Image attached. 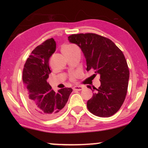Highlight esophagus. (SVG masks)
<instances>
[{"mask_svg":"<svg viewBox=\"0 0 148 148\" xmlns=\"http://www.w3.org/2000/svg\"><path fill=\"white\" fill-rule=\"evenodd\" d=\"M82 89H83V87L82 86H76L73 88V90H74V91H80V90H81Z\"/></svg>","mask_w":148,"mask_h":148,"instance_id":"34e87169","label":"esophagus"}]
</instances>
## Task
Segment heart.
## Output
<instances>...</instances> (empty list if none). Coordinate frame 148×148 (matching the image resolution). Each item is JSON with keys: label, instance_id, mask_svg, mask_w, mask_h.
<instances>
[{"label": "heart", "instance_id": "1", "mask_svg": "<svg viewBox=\"0 0 148 148\" xmlns=\"http://www.w3.org/2000/svg\"><path fill=\"white\" fill-rule=\"evenodd\" d=\"M71 47V46H65L64 47ZM74 79V76L72 75V76H71V79Z\"/></svg>", "mask_w": 148, "mask_h": 148}]
</instances>
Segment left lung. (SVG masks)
I'll list each match as a JSON object with an SVG mask.
<instances>
[{"instance_id": "left-lung-1", "label": "left lung", "mask_w": 148, "mask_h": 148, "mask_svg": "<svg viewBox=\"0 0 148 148\" xmlns=\"http://www.w3.org/2000/svg\"><path fill=\"white\" fill-rule=\"evenodd\" d=\"M69 42L81 49L89 71L100 74L101 86L90 88L92 97L87 102L88 109L99 117H110L117 113L127 95L130 71L123 51L109 39L95 33L74 34Z\"/></svg>"}]
</instances>
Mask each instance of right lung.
Instances as JSON below:
<instances>
[{
	"label": "right lung",
	"mask_w": 148,
	"mask_h": 148,
	"mask_svg": "<svg viewBox=\"0 0 148 148\" xmlns=\"http://www.w3.org/2000/svg\"><path fill=\"white\" fill-rule=\"evenodd\" d=\"M56 44L53 38L37 46L26 60L23 70V84L28 101L35 114L48 119L61 113L72 89L64 88L55 92L47 83L51 71L49 60L55 52Z\"/></svg>",
	"instance_id": "add662e5"
}]
</instances>
